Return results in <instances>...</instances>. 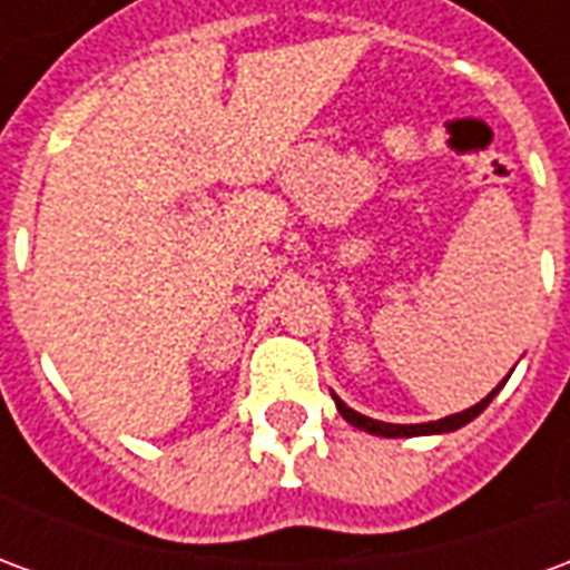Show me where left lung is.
I'll return each instance as SVG.
<instances>
[{"label":"left lung","mask_w":570,"mask_h":570,"mask_svg":"<svg viewBox=\"0 0 570 570\" xmlns=\"http://www.w3.org/2000/svg\"><path fill=\"white\" fill-rule=\"evenodd\" d=\"M507 382V379H503ZM503 382L491 391L485 400H479L476 406L464 409V412H454V415H445V419L440 421H428V424H387V421H375V419H366V415H360V412H354L351 406H345L338 396L333 394L335 400V409L342 412V419L347 421V424H354L357 430H366V433H375V436H430V433H452V430L464 428V424H470V421L476 419L479 412H485V406H489L491 400H494V394L501 391Z\"/></svg>","instance_id":"1"}]
</instances>
